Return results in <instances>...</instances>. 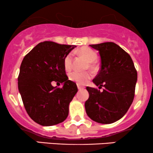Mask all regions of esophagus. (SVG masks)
Here are the masks:
<instances>
[{"label":"esophagus","mask_w":153,"mask_h":153,"mask_svg":"<svg viewBox=\"0 0 153 153\" xmlns=\"http://www.w3.org/2000/svg\"><path fill=\"white\" fill-rule=\"evenodd\" d=\"M77 86H78V90H79V91H80V90H83V89L85 88V87H84L83 85H80V84H78V85H77Z\"/></svg>","instance_id":"esophagus-1"}]
</instances>
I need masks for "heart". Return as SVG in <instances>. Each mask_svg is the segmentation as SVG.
<instances>
[{
  "instance_id": "heart-1",
  "label": "heart",
  "mask_w": 153,
  "mask_h": 153,
  "mask_svg": "<svg viewBox=\"0 0 153 153\" xmlns=\"http://www.w3.org/2000/svg\"><path fill=\"white\" fill-rule=\"evenodd\" d=\"M79 53L83 56L88 62H91V66H93V62H94L97 58V54L95 51L91 50L90 48H82V50L79 51ZM64 67L67 71H70L73 65V56L72 54H68L65 56L63 60ZM93 75L90 71L79 72V71H73L69 74V78L72 81L77 82L78 84L83 85L88 81L92 78Z\"/></svg>"
}]
</instances>
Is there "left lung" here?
Returning <instances> with one entry per match:
<instances>
[{
  "mask_svg": "<svg viewBox=\"0 0 153 153\" xmlns=\"http://www.w3.org/2000/svg\"><path fill=\"white\" fill-rule=\"evenodd\" d=\"M90 46L99 51L101 68L93 82L100 90L87 86V115L94 122L111 124L124 117L134 97L137 73L129 54L114 42Z\"/></svg>",
  "mask_w": 153,
  "mask_h": 153,
  "instance_id": "8db88e82",
  "label": "left lung"
}]
</instances>
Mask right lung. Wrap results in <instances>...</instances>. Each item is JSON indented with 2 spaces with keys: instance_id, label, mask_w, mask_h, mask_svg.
Masks as SVG:
<instances>
[{
  "instance_id": "add662e5",
  "label": "right lung",
  "mask_w": 153,
  "mask_h": 153,
  "mask_svg": "<svg viewBox=\"0 0 153 153\" xmlns=\"http://www.w3.org/2000/svg\"><path fill=\"white\" fill-rule=\"evenodd\" d=\"M75 47L45 41L23 59L18 77L19 91L27 114L40 125H55L68 117L69 104L78 88L68 80L63 60ZM52 81L63 82V88L53 87Z\"/></svg>"
}]
</instances>
